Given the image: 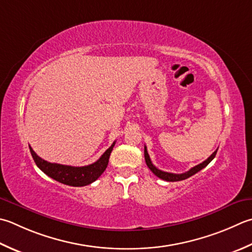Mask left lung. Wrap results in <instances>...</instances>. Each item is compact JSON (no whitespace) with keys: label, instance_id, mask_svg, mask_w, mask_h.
<instances>
[{"label":"left lung","instance_id":"obj_1","mask_svg":"<svg viewBox=\"0 0 252 252\" xmlns=\"http://www.w3.org/2000/svg\"><path fill=\"white\" fill-rule=\"evenodd\" d=\"M216 153H218V151H215L213 154H212L209 157L208 159L204 160L203 162H201V164H199V165L194 166L193 168H191L190 170H188L187 172H184V174H171V172H166V171L159 170L158 168H156V167L152 164L150 155H149V153H147V150H146V146H144V157H145V161H146L147 167H149L151 171L155 176H157L158 178H160L162 180H166V181H180V180H185L187 178H189V177H191V176H193L194 174H196V172L200 171L201 169H203L204 167L208 166L210 162L213 160V158L216 155Z\"/></svg>","mask_w":252,"mask_h":252}]
</instances>
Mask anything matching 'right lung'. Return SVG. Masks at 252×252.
<instances>
[{
    "label": "right lung",
    "instance_id": "add662e5",
    "mask_svg": "<svg viewBox=\"0 0 252 252\" xmlns=\"http://www.w3.org/2000/svg\"><path fill=\"white\" fill-rule=\"evenodd\" d=\"M115 144L116 142H113L112 145L103 153L97 161L83 167H74L56 164V162H49L42 159L41 157H39L31 146H29V150H31L32 156L36 165L38 166V168L42 170L50 178L61 182L63 185L72 187H84L91 185L92 182L97 180L101 176L102 172L105 171Z\"/></svg>",
    "mask_w": 252,
    "mask_h": 252
}]
</instances>
